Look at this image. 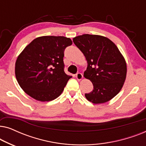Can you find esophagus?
<instances>
[{
	"instance_id": "1",
	"label": "esophagus",
	"mask_w": 146,
	"mask_h": 146,
	"mask_svg": "<svg viewBox=\"0 0 146 146\" xmlns=\"http://www.w3.org/2000/svg\"><path fill=\"white\" fill-rule=\"evenodd\" d=\"M76 77L77 80H81L83 78V75L81 73L78 72V73L76 74Z\"/></svg>"
}]
</instances>
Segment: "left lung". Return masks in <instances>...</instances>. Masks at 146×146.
Returning <instances> with one entry per match:
<instances>
[{
  "instance_id": "8db88e82",
  "label": "left lung",
  "mask_w": 146,
  "mask_h": 146,
  "mask_svg": "<svg viewBox=\"0 0 146 146\" xmlns=\"http://www.w3.org/2000/svg\"><path fill=\"white\" fill-rule=\"evenodd\" d=\"M73 42L85 56L88 67L84 76L94 86L85 97L94 104L110 100L121 90L126 77V62L119 49L109 38L100 35L86 34L74 38Z\"/></svg>"
}]
</instances>
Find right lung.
Masks as SVG:
<instances>
[{"label": "right lung", "mask_w": 146, "mask_h": 146, "mask_svg": "<svg viewBox=\"0 0 146 146\" xmlns=\"http://www.w3.org/2000/svg\"><path fill=\"white\" fill-rule=\"evenodd\" d=\"M72 42L64 36L33 40L18 56L15 75L21 88L34 99L49 102L59 96L71 76L64 72V52Z\"/></svg>", "instance_id": "right-lung-1"}]
</instances>
